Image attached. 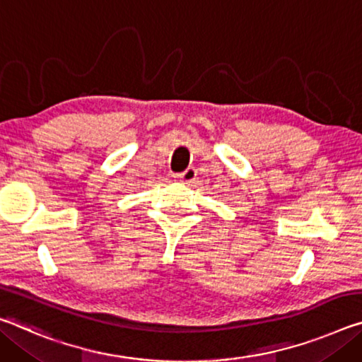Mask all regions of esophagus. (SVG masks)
<instances>
[{
	"instance_id": "34e87169",
	"label": "esophagus",
	"mask_w": 362,
	"mask_h": 362,
	"mask_svg": "<svg viewBox=\"0 0 362 362\" xmlns=\"http://www.w3.org/2000/svg\"><path fill=\"white\" fill-rule=\"evenodd\" d=\"M197 174H198L197 169H194V168H188L187 170H183L179 177L182 179V182L192 183L194 179H197Z\"/></svg>"
}]
</instances>
